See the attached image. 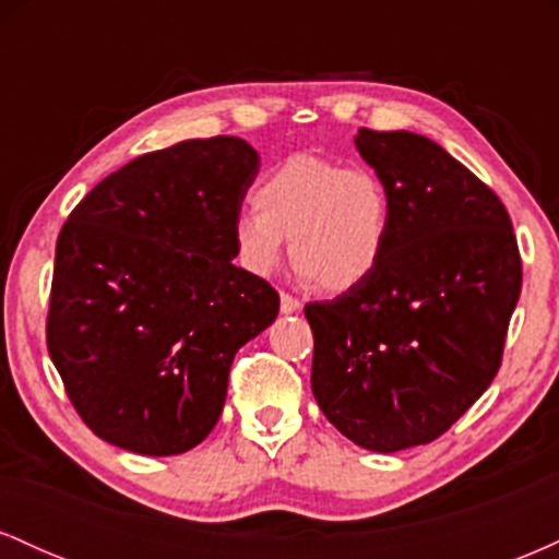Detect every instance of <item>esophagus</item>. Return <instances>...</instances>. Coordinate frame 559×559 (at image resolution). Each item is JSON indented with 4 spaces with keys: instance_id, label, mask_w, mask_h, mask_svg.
<instances>
[{
    "instance_id": "34e87169",
    "label": "esophagus",
    "mask_w": 559,
    "mask_h": 559,
    "mask_svg": "<svg viewBox=\"0 0 559 559\" xmlns=\"http://www.w3.org/2000/svg\"><path fill=\"white\" fill-rule=\"evenodd\" d=\"M301 301L297 297H292V294H281V312L284 316H292V312H299Z\"/></svg>"
}]
</instances>
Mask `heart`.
Wrapping results in <instances>:
<instances>
[{
  "mask_svg": "<svg viewBox=\"0 0 559 559\" xmlns=\"http://www.w3.org/2000/svg\"><path fill=\"white\" fill-rule=\"evenodd\" d=\"M252 202L230 226L236 260L252 275L278 271L286 239L301 278L331 294L365 284L386 258L391 199L373 170L294 155L262 176Z\"/></svg>",
  "mask_w": 559,
  "mask_h": 559,
  "instance_id": "obj_1",
  "label": "heart"
}]
</instances>
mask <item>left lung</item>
Here are the masks:
<instances>
[{
	"mask_svg": "<svg viewBox=\"0 0 559 559\" xmlns=\"http://www.w3.org/2000/svg\"><path fill=\"white\" fill-rule=\"evenodd\" d=\"M355 146L386 183L391 239L365 284L305 307L312 394L389 454L439 439L489 389L523 271L504 204L436 141L360 128Z\"/></svg>",
	"mask_w": 559,
	"mask_h": 559,
	"instance_id": "obj_1",
	"label": "left lung"
}]
</instances>
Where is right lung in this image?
Returning <instances> with one entry per match:
<instances>
[{
  "label": "right lung",
  "mask_w": 559,
  "mask_h": 559,
  "mask_svg": "<svg viewBox=\"0 0 559 559\" xmlns=\"http://www.w3.org/2000/svg\"><path fill=\"white\" fill-rule=\"evenodd\" d=\"M258 173L243 139H189L131 159L70 213L47 346L99 439L168 457L215 428L234 355L278 316L275 288L230 262Z\"/></svg>",
  "instance_id": "right-lung-1"
}]
</instances>
